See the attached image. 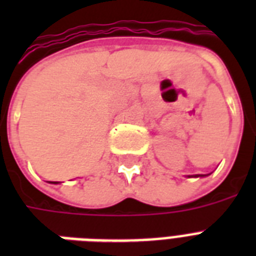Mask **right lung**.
Listing matches in <instances>:
<instances>
[{"mask_svg": "<svg viewBox=\"0 0 256 256\" xmlns=\"http://www.w3.org/2000/svg\"><path fill=\"white\" fill-rule=\"evenodd\" d=\"M54 183H57V182H54Z\"/></svg>", "mask_w": 256, "mask_h": 256, "instance_id": "add662e5", "label": "right lung"}]
</instances>
